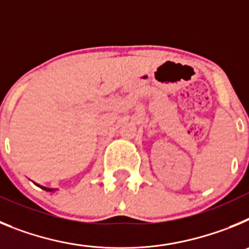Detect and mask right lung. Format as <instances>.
Masks as SVG:
<instances>
[{
	"label": "right lung",
	"instance_id": "add662e5",
	"mask_svg": "<svg viewBox=\"0 0 249 249\" xmlns=\"http://www.w3.org/2000/svg\"><path fill=\"white\" fill-rule=\"evenodd\" d=\"M37 186H38V187H41V188H42V190H45V191H47V192H52V191H54V190H52V188H47V187H43V186H39V184H37Z\"/></svg>",
	"mask_w": 249,
	"mask_h": 249
}]
</instances>
